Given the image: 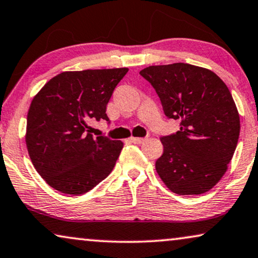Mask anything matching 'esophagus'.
<instances>
[{"label":"esophagus","mask_w":258,"mask_h":258,"mask_svg":"<svg viewBox=\"0 0 258 258\" xmlns=\"http://www.w3.org/2000/svg\"><path fill=\"white\" fill-rule=\"evenodd\" d=\"M146 140V138H134V137H132V138H130V141L131 143H133V144H143L144 141Z\"/></svg>","instance_id":"34e87169"}]
</instances>
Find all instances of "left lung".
<instances>
[{"instance_id":"1","label":"left lung","mask_w":258,"mask_h":258,"mask_svg":"<svg viewBox=\"0 0 258 258\" xmlns=\"http://www.w3.org/2000/svg\"><path fill=\"white\" fill-rule=\"evenodd\" d=\"M180 131L160 138L164 153L155 169L179 195L208 191L226 173L236 150L239 115L229 89L208 69L186 63L154 65L140 71Z\"/></svg>"}]
</instances>
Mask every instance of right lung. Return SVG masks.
I'll list each match as a JSON object with an SVG mask.
<instances>
[{"label": "right lung", "mask_w": 258, "mask_h": 258, "mask_svg": "<svg viewBox=\"0 0 258 258\" xmlns=\"http://www.w3.org/2000/svg\"><path fill=\"white\" fill-rule=\"evenodd\" d=\"M127 68L61 72L32 99L27 147L32 165L60 193H88L112 172L124 144L90 133L89 122L108 121L106 106Z\"/></svg>", "instance_id": "1"}]
</instances>
